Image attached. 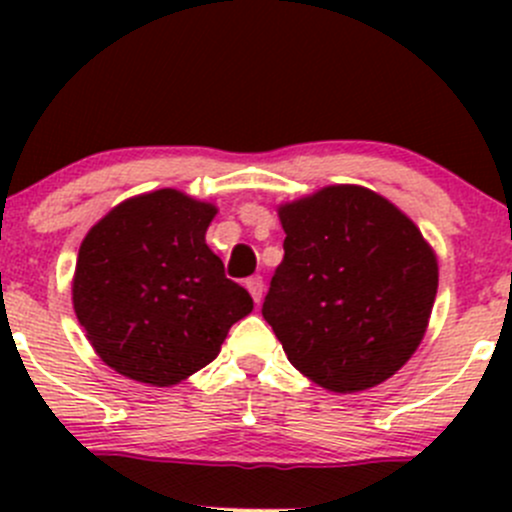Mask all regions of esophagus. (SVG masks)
Segmentation results:
<instances>
[{
	"label": "esophagus",
	"instance_id": "1",
	"mask_svg": "<svg viewBox=\"0 0 512 512\" xmlns=\"http://www.w3.org/2000/svg\"><path fill=\"white\" fill-rule=\"evenodd\" d=\"M247 292L252 294V299H255V304L262 302V292H265V282H262V277H250V280L245 282Z\"/></svg>",
	"mask_w": 512,
	"mask_h": 512
}]
</instances>
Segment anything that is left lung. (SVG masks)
Returning a JSON list of instances; mask_svg holds the SVG:
<instances>
[{
	"mask_svg": "<svg viewBox=\"0 0 512 512\" xmlns=\"http://www.w3.org/2000/svg\"><path fill=\"white\" fill-rule=\"evenodd\" d=\"M285 260L262 317L289 364L337 394L371 389L414 356L438 260L414 220L361 185H327L277 208Z\"/></svg>",
	"mask_w": 512,
	"mask_h": 512,
	"instance_id": "obj_1",
	"label": "left lung"
}]
</instances>
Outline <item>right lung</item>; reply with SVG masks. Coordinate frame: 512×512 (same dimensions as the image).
Wrapping results in <instances>:
<instances>
[{"mask_svg":"<svg viewBox=\"0 0 512 512\" xmlns=\"http://www.w3.org/2000/svg\"><path fill=\"white\" fill-rule=\"evenodd\" d=\"M218 208L183 190L133 195L86 232L71 299L106 366L148 386H175L220 354L252 312L245 287L205 242Z\"/></svg>","mask_w":512,"mask_h":512,"instance_id":"right-lung-1","label":"right lung"}]
</instances>
